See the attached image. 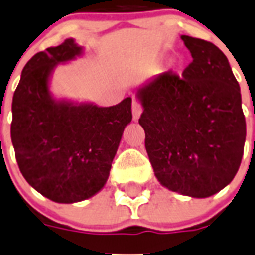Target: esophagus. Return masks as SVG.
<instances>
[{"label":"esophagus","instance_id":"obj_1","mask_svg":"<svg viewBox=\"0 0 255 255\" xmlns=\"http://www.w3.org/2000/svg\"><path fill=\"white\" fill-rule=\"evenodd\" d=\"M142 113V107L141 105L137 102V101H133L132 102V117H133V121H138V118L141 115Z\"/></svg>","mask_w":255,"mask_h":255}]
</instances>
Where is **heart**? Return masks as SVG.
<instances>
[{"label":"heart","instance_id":"b5f03b06","mask_svg":"<svg viewBox=\"0 0 255 255\" xmlns=\"http://www.w3.org/2000/svg\"><path fill=\"white\" fill-rule=\"evenodd\" d=\"M178 65H179V61L178 60H173V69H177Z\"/></svg>","mask_w":255,"mask_h":255}]
</instances>
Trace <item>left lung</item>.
<instances>
[{"label":"left lung","mask_w":255,"mask_h":255,"mask_svg":"<svg viewBox=\"0 0 255 255\" xmlns=\"http://www.w3.org/2000/svg\"><path fill=\"white\" fill-rule=\"evenodd\" d=\"M192 63L182 77L166 72L137 89L138 123L163 187L208 198L239 171L246 138L240 85L227 56L210 41L182 35Z\"/></svg>","instance_id":"8db88e82"}]
</instances>
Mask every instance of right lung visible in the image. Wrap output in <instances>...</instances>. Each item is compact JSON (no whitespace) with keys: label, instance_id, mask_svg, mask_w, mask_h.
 <instances>
[{"label":"right lung","instance_id":"obj_1","mask_svg":"<svg viewBox=\"0 0 255 255\" xmlns=\"http://www.w3.org/2000/svg\"><path fill=\"white\" fill-rule=\"evenodd\" d=\"M82 55L72 38L36 53L22 70L11 105V141L20 173L56 203H77L102 190L132 121L131 97L110 107L53 97L55 68Z\"/></svg>","mask_w":255,"mask_h":255}]
</instances>
